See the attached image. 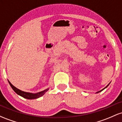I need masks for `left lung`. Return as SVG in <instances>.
Instances as JSON below:
<instances>
[{"label": "left lung", "mask_w": 122, "mask_h": 122, "mask_svg": "<svg viewBox=\"0 0 122 122\" xmlns=\"http://www.w3.org/2000/svg\"><path fill=\"white\" fill-rule=\"evenodd\" d=\"M109 85V84H108V85H107V86L106 87H105V88H104V89H102V90H100V91H99V92H97V93H99V92H101V91H102L103 90H104V89H105V88H107V87H108V85Z\"/></svg>", "instance_id": "left-lung-1"}]
</instances>
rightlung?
<instances>
[{
  "label": "right lung",
  "mask_w": 122,
  "mask_h": 122,
  "mask_svg": "<svg viewBox=\"0 0 122 122\" xmlns=\"http://www.w3.org/2000/svg\"><path fill=\"white\" fill-rule=\"evenodd\" d=\"M9 84H10V86L11 87V88L13 89V90L17 94L20 95V96L21 97H24V98H26V99H29V100H32V99H36L37 98H39V97H41L42 96H43L45 94V93H46L47 91L49 90V89L45 90L42 91V92H39L37 93H35V94H33V93H27V92H23V91H21L19 90L17 88H16L15 86H14L10 81H9Z\"/></svg>",
  "instance_id": "obj_1"
}]
</instances>
